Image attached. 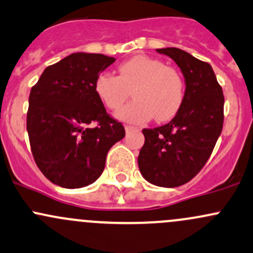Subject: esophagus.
Returning a JSON list of instances; mask_svg holds the SVG:
<instances>
[{"label": "esophagus", "instance_id": "obj_1", "mask_svg": "<svg viewBox=\"0 0 253 253\" xmlns=\"http://www.w3.org/2000/svg\"><path fill=\"white\" fill-rule=\"evenodd\" d=\"M125 129H126V132H127V133H128V132H131V131H138V128H137V127H133V126H128V125H127V126H125Z\"/></svg>", "mask_w": 253, "mask_h": 253}]
</instances>
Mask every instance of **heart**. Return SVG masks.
<instances>
[{
	"label": "heart",
	"mask_w": 253,
	"mask_h": 253,
	"mask_svg": "<svg viewBox=\"0 0 253 253\" xmlns=\"http://www.w3.org/2000/svg\"><path fill=\"white\" fill-rule=\"evenodd\" d=\"M132 88L134 100L116 114L120 120L132 124H142L153 116L159 122L171 120L184 100L179 74L148 55H135L119 66V76L102 73L94 82L95 93L111 110L124 105Z\"/></svg>",
	"instance_id": "obj_1"
}]
</instances>
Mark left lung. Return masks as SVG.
<instances>
[{
	"label": "left lung",
	"mask_w": 253,
	"mask_h": 253,
	"mask_svg": "<svg viewBox=\"0 0 253 253\" xmlns=\"http://www.w3.org/2000/svg\"><path fill=\"white\" fill-rule=\"evenodd\" d=\"M179 66L184 100L169 124L143 129L145 142L138 156L143 177L158 187L185 184L200 172L223 128L224 97L213 69L175 47L156 49Z\"/></svg>",
	"instance_id": "1"
}]
</instances>
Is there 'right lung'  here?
<instances>
[{
    "label": "right lung",
    "mask_w": 253,
    "mask_h": 253,
    "mask_svg": "<svg viewBox=\"0 0 253 253\" xmlns=\"http://www.w3.org/2000/svg\"><path fill=\"white\" fill-rule=\"evenodd\" d=\"M115 58L78 52L47 66L31 88L26 129L34 159L47 179L68 189L100 177L106 154L125 137L94 89ZM92 123L97 126L91 127Z\"/></svg>",
    "instance_id": "1"
}]
</instances>
